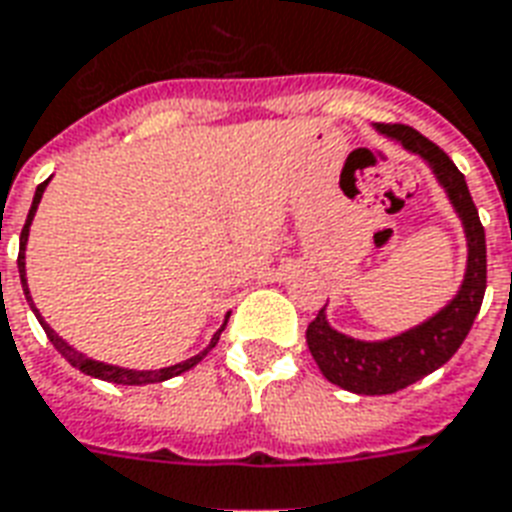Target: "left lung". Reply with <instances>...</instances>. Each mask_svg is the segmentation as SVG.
<instances>
[{
    "label": "left lung",
    "mask_w": 512,
    "mask_h": 512,
    "mask_svg": "<svg viewBox=\"0 0 512 512\" xmlns=\"http://www.w3.org/2000/svg\"><path fill=\"white\" fill-rule=\"evenodd\" d=\"M376 128L381 134L397 139L405 150L421 155L432 166L440 185L446 187L451 204L462 217L470 252H467V273L459 295L424 325L389 341H354L327 325L325 308H319L317 319L306 330L308 349L314 354L322 376L354 395H392L429 376L440 365H446L470 333L486 292V233L462 171L456 169L454 161L438 144L429 142L416 128L403 123H378Z\"/></svg>",
    "instance_id": "8db88e82"
}]
</instances>
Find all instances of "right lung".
<instances>
[{"label":"right lung","instance_id":"1","mask_svg":"<svg viewBox=\"0 0 512 512\" xmlns=\"http://www.w3.org/2000/svg\"><path fill=\"white\" fill-rule=\"evenodd\" d=\"M45 185L48 182H42V185L37 187V193H34V201H31V209H29V217H26V225H23L21 230V252H18V273H21V284H23V295H26V300H29L31 311L37 314L39 325H42V330L48 333L50 343L56 346L58 354L64 357L69 365H74L77 370H83V373H88V376L93 378H101V381H112V384H126V386H142V384H155V381H166V378H174L179 376V373H185V370H190L193 365H198V362L204 360L206 354H209V349H214L217 346V341H220V333L225 330V327H220V333L214 335L212 343L206 346L201 354H195V357H190V360L185 362H177V365H171V368H161V370H128V368H117V365H104V362H96L91 360V357H85V354H80V351H74L69 343L64 341V338H58V333H53V327L45 325V319L39 317V311L34 308V303H31V295H29V287H26V263H23V249H26V239H29V225L31 220H34V212H37V204L39 198H42V193H45Z\"/></svg>","mask_w":512,"mask_h":512}]
</instances>
